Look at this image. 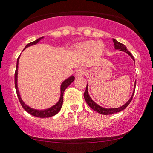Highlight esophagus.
<instances>
[{"label":"esophagus","instance_id":"esophagus-1","mask_svg":"<svg viewBox=\"0 0 153 153\" xmlns=\"http://www.w3.org/2000/svg\"><path fill=\"white\" fill-rule=\"evenodd\" d=\"M85 70L83 68H78L76 71V75L78 77H81L82 75H85Z\"/></svg>","mask_w":153,"mask_h":153}]
</instances>
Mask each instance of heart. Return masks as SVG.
<instances>
[{
  "mask_svg": "<svg viewBox=\"0 0 153 153\" xmlns=\"http://www.w3.org/2000/svg\"><path fill=\"white\" fill-rule=\"evenodd\" d=\"M78 49L79 52L82 54H87L93 52L94 54L99 55L102 53L104 50V45L101 42L87 41L80 44Z\"/></svg>",
  "mask_w": 153,
  "mask_h": 153,
  "instance_id": "1",
  "label": "heart"
}]
</instances>
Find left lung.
Segmentation results:
<instances>
[{"label":"left lung","instance_id":"obj_1","mask_svg":"<svg viewBox=\"0 0 153 153\" xmlns=\"http://www.w3.org/2000/svg\"><path fill=\"white\" fill-rule=\"evenodd\" d=\"M113 42H114V45L115 50H119L120 51H122V52H126V53L130 56V57H131V59H132L134 62V57H133L132 54H131L130 52L127 50V49L126 48L125 45H123V44H122V43L119 42L117 41L115 39H113ZM135 86H136V81H135V82H134V91H133L132 95H131V98L129 99V101H128L127 103H125L124 105H123V106L119 107V108H103V107H101V106H99V105H98L96 102H94V101L92 100V99L91 98V96H89L88 91V84H87V86H86V89H85V93H84V98H85V101H86L87 104L88 105V106H90L93 110L96 111L98 112V113L101 114H103V115L113 114L117 113V112H119V111H121L125 109V108L128 106V105L130 103L131 99H132V98H133V96H134V94Z\"/></svg>","mask_w":153,"mask_h":153}]
</instances>
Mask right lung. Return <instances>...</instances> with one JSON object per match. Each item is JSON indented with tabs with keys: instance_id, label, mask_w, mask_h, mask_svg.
Masks as SVG:
<instances>
[{
	"instance_id": "obj_1",
	"label": "right lung",
	"mask_w": 153,
	"mask_h": 153,
	"mask_svg": "<svg viewBox=\"0 0 153 153\" xmlns=\"http://www.w3.org/2000/svg\"><path fill=\"white\" fill-rule=\"evenodd\" d=\"M44 37L42 36V37L39 38L36 40H35V41L29 43L28 45H26L24 50H25L26 48H27L28 47L32 46V45H36V44H37L39 42L41 39H42ZM19 57H20V56H19V57H18V59H17L16 68V71H15V88H16V91L17 96H18L19 100L21 103V105H22L23 108H24V109L26 111H27L29 114H30L31 115L34 116V117H39V118H48V117H53V116L57 114L59 111V110L61 109V107H62V102H63V94H64V91L67 88L71 85L72 82L74 81L75 77L73 76V75H71V76H70L69 78H67L66 80H65L64 81L62 82V84H61V85H60V97H59L58 102L56 103V104H54V106L50 107V108H47V109L38 110V109H35V108H31L30 106H27V105H26V103L23 101L22 98H21L20 94H19V91L18 89V83H17V82H18V68H19Z\"/></svg>"
}]
</instances>
